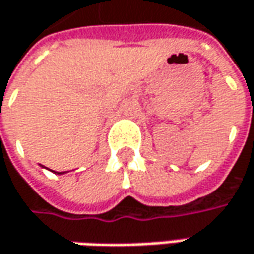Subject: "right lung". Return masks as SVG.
<instances>
[{"instance_id": "1", "label": "right lung", "mask_w": 254, "mask_h": 254, "mask_svg": "<svg viewBox=\"0 0 254 254\" xmlns=\"http://www.w3.org/2000/svg\"><path fill=\"white\" fill-rule=\"evenodd\" d=\"M58 174H64V172H58Z\"/></svg>"}]
</instances>
